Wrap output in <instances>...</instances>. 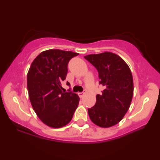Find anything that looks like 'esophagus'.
Segmentation results:
<instances>
[{
  "instance_id": "obj_1",
  "label": "esophagus",
  "mask_w": 160,
  "mask_h": 160,
  "mask_svg": "<svg viewBox=\"0 0 160 160\" xmlns=\"http://www.w3.org/2000/svg\"><path fill=\"white\" fill-rule=\"evenodd\" d=\"M78 95L80 98H83V97H84V92H78Z\"/></svg>"
}]
</instances>
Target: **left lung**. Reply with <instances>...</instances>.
<instances>
[{
  "mask_svg": "<svg viewBox=\"0 0 160 160\" xmlns=\"http://www.w3.org/2000/svg\"><path fill=\"white\" fill-rule=\"evenodd\" d=\"M98 70L99 84L104 89L96 96V103L88 109L91 121L100 128L119 123L128 112L133 95V78L123 59L110 52L84 56Z\"/></svg>",
  "mask_w": 160,
  "mask_h": 160,
  "instance_id": "left-lung-1",
  "label": "left lung"
}]
</instances>
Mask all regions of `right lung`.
Returning <instances> with one entry per match:
<instances>
[{
  "label": "right lung",
  "instance_id": "add662e5",
  "mask_svg": "<svg viewBox=\"0 0 160 160\" xmlns=\"http://www.w3.org/2000/svg\"><path fill=\"white\" fill-rule=\"evenodd\" d=\"M78 54L60 49L46 50L34 59L28 71L27 86L32 107L41 121L50 128H60L68 124L78 107L80 98L77 94L62 91L68 63Z\"/></svg>",
  "mask_w": 160,
  "mask_h": 160
}]
</instances>
